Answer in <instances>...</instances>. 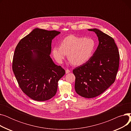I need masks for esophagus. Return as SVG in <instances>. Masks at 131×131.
<instances>
[{
    "label": "esophagus",
    "mask_w": 131,
    "mask_h": 131,
    "mask_svg": "<svg viewBox=\"0 0 131 131\" xmlns=\"http://www.w3.org/2000/svg\"><path fill=\"white\" fill-rule=\"evenodd\" d=\"M70 73V71L69 70H66V74H68V73Z\"/></svg>",
    "instance_id": "34e87169"
}]
</instances>
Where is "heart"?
<instances>
[{"label": "heart", "mask_w": 131, "mask_h": 131, "mask_svg": "<svg viewBox=\"0 0 131 131\" xmlns=\"http://www.w3.org/2000/svg\"><path fill=\"white\" fill-rule=\"evenodd\" d=\"M95 41L89 38L70 35L61 41L60 46L53 47V57L57 63L62 64L68 54L74 65H81L90 60L95 49Z\"/></svg>", "instance_id": "heart-1"}]
</instances>
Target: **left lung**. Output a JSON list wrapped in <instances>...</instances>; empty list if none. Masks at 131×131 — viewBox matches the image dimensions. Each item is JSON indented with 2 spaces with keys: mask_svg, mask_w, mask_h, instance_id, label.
<instances>
[{
  "mask_svg": "<svg viewBox=\"0 0 131 131\" xmlns=\"http://www.w3.org/2000/svg\"><path fill=\"white\" fill-rule=\"evenodd\" d=\"M97 34L99 45L91 58L73 70L75 90L84 98L101 94L114 83L119 68V54L113 38L97 29H89Z\"/></svg>",
  "mask_w": 131,
  "mask_h": 131,
  "instance_id": "left-lung-1",
  "label": "left lung"
}]
</instances>
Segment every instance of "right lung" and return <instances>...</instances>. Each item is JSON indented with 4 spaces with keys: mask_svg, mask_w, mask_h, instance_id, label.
Returning <instances> with one entry per match:
<instances>
[{
    "mask_svg": "<svg viewBox=\"0 0 131 131\" xmlns=\"http://www.w3.org/2000/svg\"><path fill=\"white\" fill-rule=\"evenodd\" d=\"M60 32L36 28L19 41L14 53L12 68L22 91L42 101L56 94L58 82L65 74L50 56L52 40Z\"/></svg>",
    "mask_w": 131,
    "mask_h": 131,
    "instance_id": "1",
    "label": "right lung"
}]
</instances>
